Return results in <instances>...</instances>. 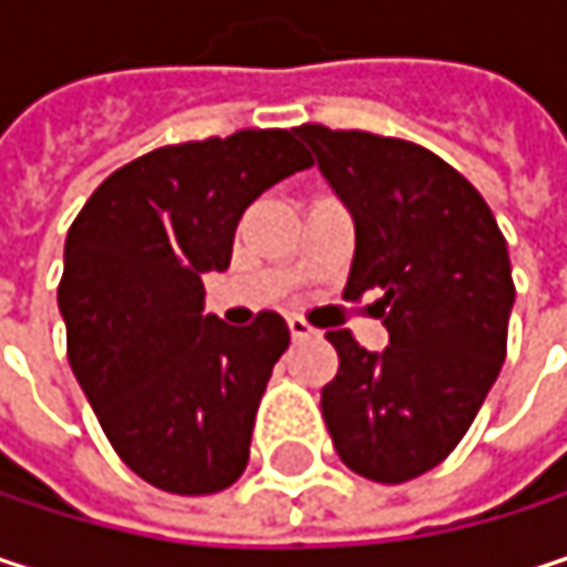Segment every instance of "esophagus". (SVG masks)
Instances as JSON below:
<instances>
[{
  "mask_svg": "<svg viewBox=\"0 0 567 567\" xmlns=\"http://www.w3.org/2000/svg\"><path fill=\"white\" fill-rule=\"evenodd\" d=\"M288 331H291V338H295V341H305V338H315V334H318V331H315L305 318H298V315H291V318H288Z\"/></svg>",
  "mask_w": 567,
  "mask_h": 567,
  "instance_id": "34e87169",
  "label": "esophagus"
}]
</instances>
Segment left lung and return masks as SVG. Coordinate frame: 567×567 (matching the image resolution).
Wrapping results in <instances>:
<instances>
[{"label": "left lung", "instance_id": "left-lung-1", "mask_svg": "<svg viewBox=\"0 0 567 567\" xmlns=\"http://www.w3.org/2000/svg\"><path fill=\"white\" fill-rule=\"evenodd\" d=\"M295 134L354 219L344 298L381 291L371 311L391 334L368 351L351 331H328L331 443L364 480H416L456 450L503 371L515 301L506 239L476 186L410 141L321 124Z\"/></svg>", "mask_w": 567, "mask_h": 567}]
</instances>
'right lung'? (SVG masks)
Returning <instances> with one entry per match:
<instances>
[{
    "mask_svg": "<svg viewBox=\"0 0 567 567\" xmlns=\"http://www.w3.org/2000/svg\"><path fill=\"white\" fill-rule=\"evenodd\" d=\"M311 167L295 131H239L114 171L64 239L58 308L71 371L117 456L151 486L209 496L246 463L256 410L288 348L282 315L249 328L203 315L243 213Z\"/></svg>",
    "mask_w": 567,
    "mask_h": 567,
    "instance_id": "right-lung-1",
    "label": "right lung"
}]
</instances>
